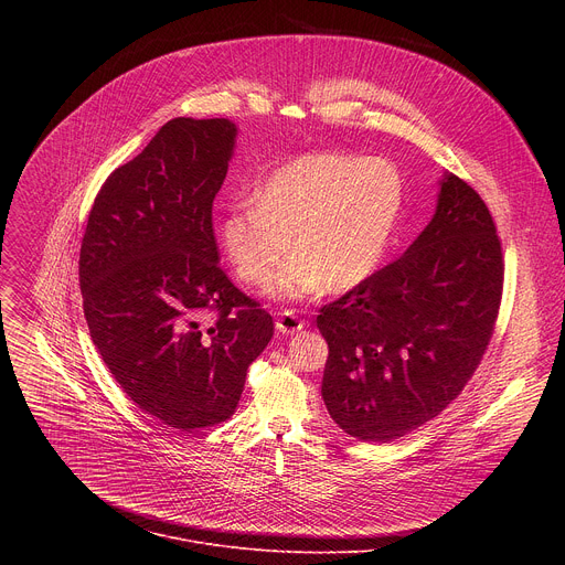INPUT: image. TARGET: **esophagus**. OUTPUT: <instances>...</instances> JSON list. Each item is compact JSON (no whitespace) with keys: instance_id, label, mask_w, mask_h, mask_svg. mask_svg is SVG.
<instances>
[{"instance_id":"1","label":"esophagus","mask_w":565,"mask_h":565,"mask_svg":"<svg viewBox=\"0 0 565 565\" xmlns=\"http://www.w3.org/2000/svg\"><path fill=\"white\" fill-rule=\"evenodd\" d=\"M306 327V321L295 310H281L277 317V331L284 335H295Z\"/></svg>"}]
</instances>
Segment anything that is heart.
Listing matches in <instances>:
<instances>
[{
	"mask_svg": "<svg viewBox=\"0 0 565 565\" xmlns=\"http://www.w3.org/2000/svg\"><path fill=\"white\" fill-rule=\"evenodd\" d=\"M405 185L386 158L303 153L275 170L253 199L232 201L218 223L236 277L264 284L292 248L299 253L268 284L275 297L351 290L382 264L395 234Z\"/></svg>",
	"mask_w": 565,
	"mask_h": 565,
	"instance_id": "b5f03b06",
	"label": "heart"
}]
</instances>
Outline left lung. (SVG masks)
Here are the masks:
<instances>
[{"mask_svg": "<svg viewBox=\"0 0 565 565\" xmlns=\"http://www.w3.org/2000/svg\"><path fill=\"white\" fill-rule=\"evenodd\" d=\"M503 275L486 201L447 174L412 248L319 308L331 418L358 440L391 443L447 409L494 335Z\"/></svg>", "mask_w": 565, "mask_h": 565, "instance_id": "1", "label": "left lung"}]
</instances>
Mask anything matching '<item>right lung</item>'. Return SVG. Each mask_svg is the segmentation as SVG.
Returning a JSON list of instances; mask_svg holds the SVG:
<instances>
[{
    "label": "right lung",
    "mask_w": 565,
    "mask_h": 565,
    "mask_svg": "<svg viewBox=\"0 0 565 565\" xmlns=\"http://www.w3.org/2000/svg\"><path fill=\"white\" fill-rule=\"evenodd\" d=\"M234 138L225 118L166 122L107 177L79 248L83 308L109 373L145 414L188 434L234 414L275 333L218 266L212 203Z\"/></svg>",
    "instance_id": "obj_1"
}]
</instances>
